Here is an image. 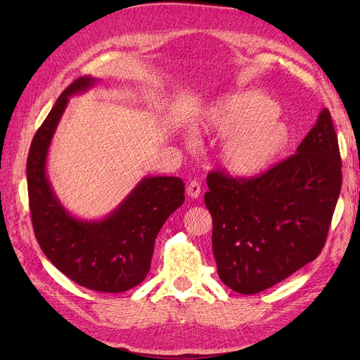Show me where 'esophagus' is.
I'll list each match as a JSON object with an SVG mask.
<instances>
[{"label": "esophagus", "instance_id": "34e87169", "mask_svg": "<svg viewBox=\"0 0 360 360\" xmlns=\"http://www.w3.org/2000/svg\"><path fill=\"white\" fill-rule=\"evenodd\" d=\"M187 195L190 198H198L201 195V184L198 181H190V184L187 186Z\"/></svg>", "mask_w": 360, "mask_h": 360}]
</instances>
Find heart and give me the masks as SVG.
<instances>
[{"label": "heart", "mask_w": 360, "mask_h": 360, "mask_svg": "<svg viewBox=\"0 0 360 360\" xmlns=\"http://www.w3.org/2000/svg\"><path fill=\"white\" fill-rule=\"evenodd\" d=\"M278 112L280 106L272 97L246 91L210 106L200 127L224 137L219 159L229 174L254 179L269 172L292 142V131Z\"/></svg>", "instance_id": "obj_1"}]
</instances>
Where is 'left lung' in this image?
I'll list each match as a JSON object with an SVG mask.
<instances>
[{"mask_svg":"<svg viewBox=\"0 0 360 360\" xmlns=\"http://www.w3.org/2000/svg\"><path fill=\"white\" fill-rule=\"evenodd\" d=\"M212 215L218 275L240 294L288 278L322 252L342 187L338 134L326 108L297 153L254 179L213 170Z\"/></svg>","mask_w":360,"mask_h":360,"instance_id":"left-lung-1","label":"left lung"}]
</instances>
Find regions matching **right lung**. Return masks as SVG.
I'll use <instances>...</instances> for the list:
<instances>
[{
	"label": "right lung",
	"mask_w": 360,
	"mask_h": 360,
	"mask_svg": "<svg viewBox=\"0 0 360 360\" xmlns=\"http://www.w3.org/2000/svg\"><path fill=\"white\" fill-rule=\"evenodd\" d=\"M94 85L89 75L74 80L37 129L26 164L29 209L35 238L60 272L83 288L117 294L147 277L156 236L184 202L186 186L174 176L143 178L101 221L75 219L65 210L46 176V158L70 97Z\"/></svg>",
	"instance_id": "obj_1"
}]
</instances>
